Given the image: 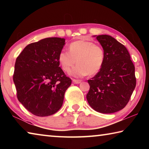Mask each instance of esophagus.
I'll return each mask as SVG.
<instances>
[{
	"label": "esophagus",
	"mask_w": 149,
	"mask_h": 149,
	"mask_svg": "<svg viewBox=\"0 0 149 149\" xmlns=\"http://www.w3.org/2000/svg\"><path fill=\"white\" fill-rule=\"evenodd\" d=\"M72 81L74 83V84H79L81 83V81L80 80H77V79H72Z\"/></svg>",
	"instance_id": "34e87169"
}]
</instances>
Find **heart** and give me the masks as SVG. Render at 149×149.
<instances>
[{
    "label": "heart",
    "instance_id": "b5f03b06",
    "mask_svg": "<svg viewBox=\"0 0 149 149\" xmlns=\"http://www.w3.org/2000/svg\"><path fill=\"white\" fill-rule=\"evenodd\" d=\"M69 52L62 50L58 56V60L62 69L68 72L77 65L69 74L74 77H82L97 74L104 62V50L101 46L92 41L81 39L71 42L68 47Z\"/></svg>",
    "mask_w": 149,
    "mask_h": 149
}]
</instances>
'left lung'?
Masks as SVG:
<instances>
[{"label": "left lung", "instance_id": "1", "mask_svg": "<svg viewBox=\"0 0 149 149\" xmlns=\"http://www.w3.org/2000/svg\"><path fill=\"white\" fill-rule=\"evenodd\" d=\"M104 50L102 68L91 79L86 96L93 109L111 114L123 109L136 86L135 66L124 45L108 35H94Z\"/></svg>", "mask_w": 149, "mask_h": 149}]
</instances>
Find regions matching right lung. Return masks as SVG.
I'll return each instance as SVG.
<instances>
[{
	"label": "right lung",
	"mask_w": 149,
	"mask_h": 149,
	"mask_svg": "<svg viewBox=\"0 0 149 149\" xmlns=\"http://www.w3.org/2000/svg\"><path fill=\"white\" fill-rule=\"evenodd\" d=\"M65 44V39L45 38L27 45L16 58L13 80L17 99L37 116L58 111L72 84L58 60Z\"/></svg>",
	"instance_id": "1"
}]
</instances>
